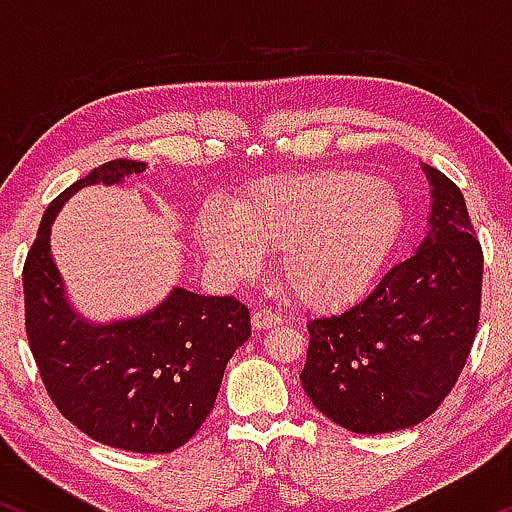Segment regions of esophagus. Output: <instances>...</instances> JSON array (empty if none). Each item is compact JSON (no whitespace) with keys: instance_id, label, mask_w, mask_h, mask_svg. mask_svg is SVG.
Returning a JSON list of instances; mask_svg holds the SVG:
<instances>
[{"instance_id":"esophagus-1","label":"esophagus","mask_w":512,"mask_h":512,"mask_svg":"<svg viewBox=\"0 0 512 512\" xmlns=\"http://www.w3.org/2000/svg\"><path fill=\"white\" fill-rule=\"evenodd\" d=\"M284 322V317L272 313V310H255L252 313V327L255 330H272V327L281 325Z\"/></svg>"}]
</instances>
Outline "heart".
Instances as JSON below:
<instances>
[{
    "label": "heart",
    "instance_id": "1",
    "mask_svg": "<svg viewBox=\"0 0 512 512\" xmlns=\"http://www.w3.org/2000/svg\"><path fill=\"white\" fill-rule=\"evenodd\" d=\"M402 204L356 170H308L257 180L233 214L207 209L197 243L233 279H252L267 250L298 301L337 308L368 289L395 245Z\"/></svg>",
    "mask_w": 512,
    "mask_h": 512
}]
</instances>
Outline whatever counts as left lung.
Returning a JSON list of instances; mask_svg holds the SVG:
<instances>
[{
  "mask_svg": "<svg viewBox=\"0 0 512 512\" xmlns=\"http://www.w3.org/2000/svg\"><path fill=\"white\" fill-rule=\"evenodd\" d=\"M426 233L368 296L308 322L305 395L346 431L390 433L428 419L457 383L479 322L484 255L460 187L421 163Z\"/></svg>",
  "mask_w": 512,
  "mask_h": 512,
  "instance_id": "8db88e82",
  "label": "left lung"
}]
</instances>
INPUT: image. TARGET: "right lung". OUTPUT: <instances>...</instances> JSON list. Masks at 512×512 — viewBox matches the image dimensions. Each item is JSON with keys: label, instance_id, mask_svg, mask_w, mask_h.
I'll use <instances>...</instances> for the list:
<instances>
[{"label": "right lung", "instance_id": "add662e5", "mask_svg": "<svg viewBox=\"0 0 512 512\" xmlns=\"http://www.w3.org/2000/svg\"><path fill=\"white\" fill-rule=\"evenodd\" d=\"M146 168L108 161L50 204L23 267V296L28 344L57 409L98 443L151 455L180 448L204 424L223 370L250 339V313L233 296L182 286L122 320L93 322L76 310L52 257V223L84 187L120 185Z\"/></svg>", "mask_w": 512, "mask_h": 512}]
</instances>
